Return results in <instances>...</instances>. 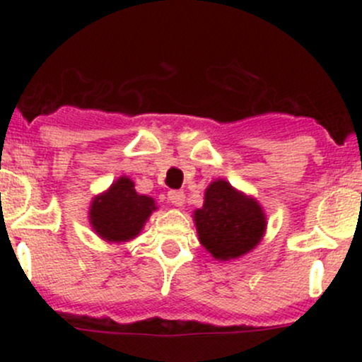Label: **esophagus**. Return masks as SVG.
Returning <instances> with one entry per match:
<instances>
[{
	"instance_id": "esophagus-1",
	"label": "esophagus",
	"mask_w": 362,
	"mask_h": 362,
	"mask_svg": "<svg viewBox=\"0 0 362 362\" xmlns=\"http://www.w3.org/2000/svg\"><path fill=\"white\" fill-rule=\"evenodd\" d=\"M168 201L172 202L173 206H177V207L184 206L185 194L182 192V190H170V192H168Z\"/></svg>"
}]
</instances>
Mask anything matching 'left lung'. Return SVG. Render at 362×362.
<instances>
[{
    "label": "left lung",
    "instance_id": "left-lung-1",
    "mask_svg": "<svg viewBox=\"0 0 362 362\" xmlns=\"http://www.w3.org/2000/svg\"><path fill=\"white\" fill-rule=\"evenodd\" d=\"M194 221L201 243L219 260L250 252L265 230L259 202L235 190L226 180H216L207 187L204 206L195 211Z\"/></svg>",
    "mask_w": 362,
    "mask_h": 362
}]
</instances>
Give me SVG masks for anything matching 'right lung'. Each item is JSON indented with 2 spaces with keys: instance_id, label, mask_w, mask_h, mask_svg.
<instances>
[{
  "instance_id": "obj_1",
  "label": "right lung",
  "mask_w": 362,
  "mask_h": 362,
  "mask_svg": "<svg viewBox=\"0 0 362 362\" xmlns=\"http://www.w3.org/2000/svg\"><path fill=\"white\" fill-rule=\"evenodd\" d=\"M155 209L151 197L139 195L132 180L120 177L105 194L91 202L90 223L107 242H127L139 233Z\"/></svg>"
}]
</instances>
